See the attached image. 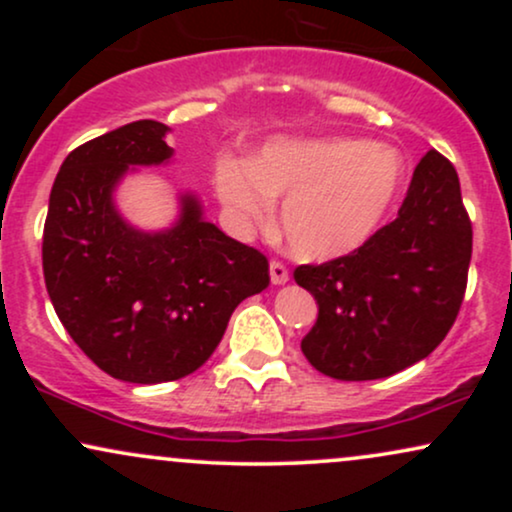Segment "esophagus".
<instances>
[{"label": "esophagus", "mask_w": 512, "mask_h": 512, "mask_svg": "<svg viewBox=\"0 0 512 512\" xmlns=\"http://www.w3.org/2000/svg\"><path fill=\"white\" fill-rule=\"evenodd\" d=\"M269 279H272L274 286L286 284V281H289V269H286L281 262L274 260L272 264H269Z\"/></svg>", "instance_id": "1"}]
</instances>
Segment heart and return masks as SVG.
Wrapping results in <instances>:
<instances>
[{
    "label": "heart",
    "mask_w": 512,
    "mask_h": 512,
    "mask_svg": "<svg viewBox=\"0 0 512 512\" xmlns=\"http://www.w3.org/2000/svg\"><path fill=\"white\" fill-rule=\"evenodd\" d=\"M407 180L395 146L363 139H279L250 163L221 156L214 182L223 209L245 226L267 223L274 199L279 226L298 260L330 262L363 250L383 231Z\"/></svg>",
    "instance_id": "obj_1"
}]
</instances>
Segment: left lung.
Wrapping results in <instances>:
<instances>
[{"label": "left lung", "mask_w": 512, "mask_h": 512, "mask_svg": "<svg viewBox=\"0 0 512 512\" xmlns=\"http://www.w3.org/2000/svg\"><path fill=\"white\" fill-rule=\"evenodd\" d=\"M472 221L455 168L428 151L399 207L363 250L293 272L317 320L301 349L337 380H378L426 358L450 332L467 289Z\"/></svg>", "instance_id": "8db88e82"}]
</instances>
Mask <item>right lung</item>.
I'll return each instance as SVG.
<instances>
[{
    "mask_svg": "<svg viewBox=\"0 0 512 512\" xmlns=\"http://www.w3.org/2000/svg\"><path fill=\"white\" fill-rule=\"evenodd\" d=\"M168 132L139 120L81 144L64 158L45 219L43 272L55 313L79 349L125 383L195 373L238 303L269 286L267 257L204 219L192 192L178 197V219L163 231H142L120 214L122 178L173 158Z\"/></svg>",
    "mask_w": 512,
    "mask_h": 512,
    "instance_id": "1",
    "label": "right lung"
}]
</instances>
